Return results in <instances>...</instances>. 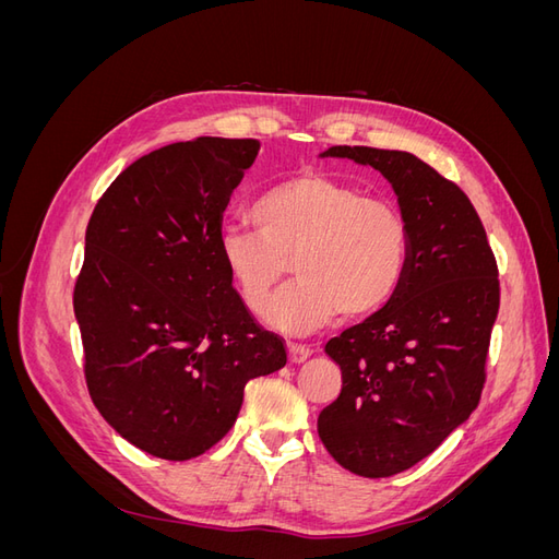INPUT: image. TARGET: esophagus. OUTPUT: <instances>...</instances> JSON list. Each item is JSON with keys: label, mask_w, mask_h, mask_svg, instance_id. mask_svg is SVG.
I'll return each instance as SVG.
<instances>
[{"label": "esophagus", "mask_w": 559, "mask_h": 559, "mask_svg": "<svg viewBox=\"0 0 559 559\" xmlns=\"http://www.w3.org/2000/svg\"><path fill=\"white\" fill-rule=\"evenodd\" d=\"M312 357V349L306 345H289V361L292 364H302Z\"/></svg>", "instance_id": "1"}]
</instances>
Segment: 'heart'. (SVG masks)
I'll use <instances>...</instances> for the list:
<instances>
[{"label":"heart","mask_w":559,"mask_h":559,"mask_svg":"<svg viewBox=\"0 0 559 559\" xmlns=\"http://www.w3.org/2000/svg\"><path fill=\"white\" fill-rule=\"evenodd\" d=\"M251 216L259 230L222 228L218 259L253 312L265 308L292 259L298 280L265 310L267 324L286 335H310L341 314H373L408 270L411 233L401 210L326 173H298L270 186Z\"/></svg>","instance_id":"b5f03b06"}]
</instances>
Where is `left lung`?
<instances>
[{
    "label": "left lung",
    "mask_w": 559,
    "mask_h": 559,
    "mask_svg": "<svg viewBox=\"0 0 559 559\" xmlns=\"http://www.w3.org/2000/svg\"><path fill=\"white\" fill-rule=\"evenodd\" d=\"M319 156L376 167L411 233L399 292L326 343L343 389L317 419L337 464L389 478L429 456L478 408L499 312L497 261L466 193L408 151L331 146Z\"/></svg>",
    "instance_id": "left-lung-1"
}]
</instances>
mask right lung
I'll list each match as a JSON object with an SVG mask.
<instances>
[{
  "label": "right lung",
  "mask_w": 559,
  "mask_h": 559,
  "mask_svg": "<svg viewBox=\"0 0 559 559\" xmlns=\"http://www.w3.org/2000/svg\"><path fill=\"white\" fill-rule=\"evenodd\" d=\"M257 140L195 138L134 160L86 228L74 314L88 392L128 443L170 462L230 431L249 380L286 364L218 259L233 191Z\"/></svg>",
  "instance_id": "1"
}]
</instances>
